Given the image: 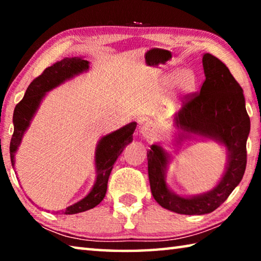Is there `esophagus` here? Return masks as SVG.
Returning <instances> with one entry per match:
<instances>
[{
    "mask_svg": "<svg viewBox=\"0 0 261 261\" xmlns=\"http://www.w3.org/2000/svg\"><path fill=\"white\" fill-rule=\"evenodd\" d=\"M140 134L144 137L145 139H151L155 135V129L154 126L151 124V123H144L140 127Z\"/></svg>",
    "mask_w": 261,
    "mask_h": 261,
    "instance_id": "34e87169",
    "label": "esophagus"
}]
</instances>
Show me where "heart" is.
<instances>
[{
	"label": "heart",
	"instance_id": "1",
	"mask_svg": "<svg viewBox=\"0 0 261 261\" xmlns=\"http://www.w3.org/2000/svg\"><path fill=\"white\" fill-rule=\"evenodd\" d=\"M194 84H196V78H194L193 72L190 70H183L176 78V85L182 92L192 91Z\"/></svg>",
	"mask_w": 261,
	"mask_h": 261
}]
</instances>
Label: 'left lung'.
Instances as JSON below:
<instances>
[{
    "label": "left lung",
    "mask_w": 261,
    "mask_h": 261,
    "mask_svg": "<svg viewBox=\"0 0 261 261\" xmlns=\"http://www.w3.org/2000/svg\"><path fill=\"white\" fill-rule=\"evenodd\" d=\"M205 82L200 93L192 94L173 117L177 145L183 139L212 140L226 151V166L210 191L180 196L167 183L168 166L173 155L154 143L147 152L148 178L154 199L163 208L185 215H202L224 202L243 178L246 168V140L250 117L243 90L227 65L211 54L202 55Z\"/></svg>",
    "instance_id": "obj_1"
}]
</instances>
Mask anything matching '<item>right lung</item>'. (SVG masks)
<instances>
[{
	"label": "right lung",
	"mask_w": 261,
	"mask_h": 261,
	"mask_svg": "<svg viewBox=\"0 0 261 261\" xmlns=\"http://www.w3.org/2000/svg\"><path fill=\"white\" fill-rule=\"evenodd\" d=\"M88 70H90V61L85 60L84 57H67V59L56 62L55 64L48 67L41 76L35 78L30 84L23 100L16 106L14 118H12L14 135H12L10 141V159L14 169L16 165L15 155L20 146L23 137L48 92L59 87L65 82L71 81L79 74L87 72ZM136 126L137 123L131 122L116 131L101 137L96 144L94 152L96 175L93 187L83 199L68 206L63 211H57L56 213L67 215L82 213V212L94 208L96 205L102 201L106 192H107L108 178L112 173L114 163L121 155L126 145H129L134 140Z\"/></svg>",
	"instance_id": "right-lung-1"
}]
</instances>
